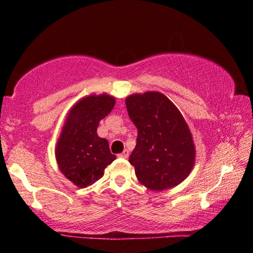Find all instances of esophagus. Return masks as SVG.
<instances>
[{
	"label": "esophagus",
	"instance_id": "obj_1",
	"mask_svg": "<svg viewBox=\"0 0 253 253\" xmlns=\"http://www.w3.org/2000/svg\"><path fill=\"white\" fill-rule=\"evenodd\" d=\"M119 157H120V158H123V159H126L127 157H129V151L124 150V151L122 152V153L119 154Z\"/></svg>",
	"mask_w": 253,
	"mask_h": 253
}]
</instances>
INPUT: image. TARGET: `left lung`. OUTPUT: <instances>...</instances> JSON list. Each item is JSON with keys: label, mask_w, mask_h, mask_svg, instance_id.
<instances>
[{"label": "left lung", "mask_w": 253, "mask_h": 253, "mask_svg": "<svg viewBox=\"0 0 253 253\" xmlns=\"http://www.w3.org/2000/svg\"><path fill=\"white\" fill-rule=\"evenodd\" d=\"M126 103L138 130L136 147L129 158L138 181L153 191L184 181L195 164L196 151L179 110L159 92L130 95Z\"/></svg>", "instance_id": "8db88e82"}]
</instances>
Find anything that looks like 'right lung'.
I'll list each match as a JSON object with an SVG mask.
<instances>
[{
	"instance_id": "add662e5",
	"label": "right lung",
	"mask_w": 253,
	"mask_h": 253,
	"mask_svg": "<svg viewBox=\"0 0 253 253\" xmlns=\"http://www.w3.org/2000/svg\"><path fill=\"white\" fill-rule=\"evenodd\" d=\"M114 105L113 96L89 95L76 103L67 117L55 154L62 174L78 188L101 178L105 168L116 159L107 139L96 133L99 122Z\"/></svg>"
}]
</instances>
